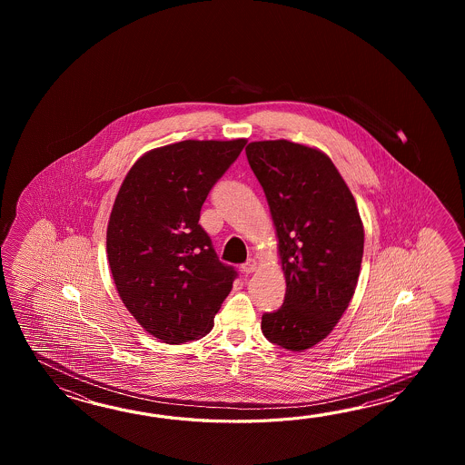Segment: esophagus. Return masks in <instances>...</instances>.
<instances>
[{"label":"esophagus","instance_id":"1","mask_svg":"<svg viewBox=\"0 0 465 465\" xmlns=\"http://www.w3.org/2000/svg\"><path fill=\"white\" fill-rule=\"evenodd\" d=\"M256 259H249L247 262H244V264L241 266V271H242L244 274H251V272H254V271H256Z\"/></svg>","mask_w":465,"mask_h":465}]
</instances>
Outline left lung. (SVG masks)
Instances as JSON below:
<instances>
[{
	"label": "left lung",
	"instance_id": "left-lung-1",
	"mask_svg": "<svg viewBox=\"0 0 465 465\" xmlns=\"http://www.w3.org/2000/svg\"><path fill=\"white\" fill-rule=\"evenodd\" d=\"M249 166L264 189L286 277L284 304L262 316L267 341L301 352L326 339L356 291L364 226L334 163L287 139L254 141Z\"/></svg>",
	"mask_w": 465,
	"mask_h": 465
}]
</instances>
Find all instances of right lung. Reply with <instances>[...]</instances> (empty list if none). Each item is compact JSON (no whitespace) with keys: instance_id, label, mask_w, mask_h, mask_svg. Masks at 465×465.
I'll use <instances>...</instances> for the list:
<instances>
[{"instance_id":"right-lung-1","label":"right lung","mask_w":465,"mask_h":465,"mask_svg":"<svg viewBox=\"0 0 465 465\" xmlns=\"http://www.w3.org/2000/svg\"><path fill=\"white\" fill-rule=\"evenodd\" d=\"M246 139H186L133 164L109 216L106 251L119 297L151 336L183 344L206 336L236 269L219 261L199 224L209 191Z\"/></svg>"}]
</instances>
